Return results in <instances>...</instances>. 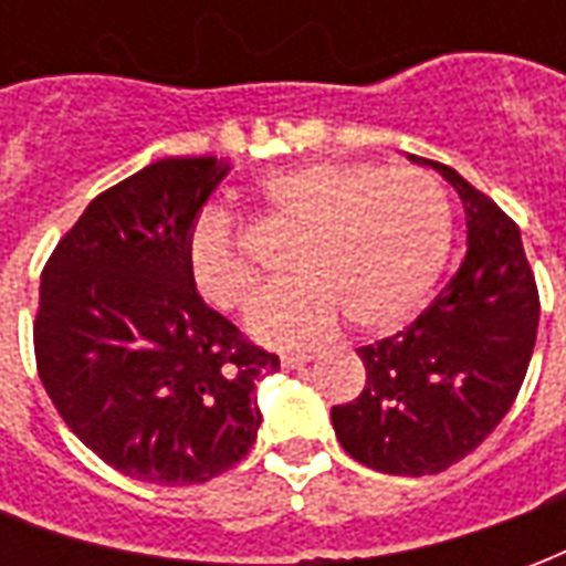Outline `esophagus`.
<instances>
[{
    "instance_id": "1",
    "label": "esophagus",
    "mask_w": 566,
    "mask_h": 566,
    "mask_svg": "<svg viewBox=\"0 0 566 566\" xmlns=\"http://www.w3.org/2000/svg\"><path fill=\"white\" fill-rule=\"evenodd\" d=\"M306 364H312V355H308V352H303V355H282L284 369H303Z\"/></svg>"
}]
</instances>
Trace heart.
<instances>
[{"mask_svg":"<svg viewBox=\"0 0 566 566\" xmlns=\"http://www.w3.org/2000/svg\"><path fill=\"white\" fill-rule=\"evenodd\" d=\"M272 221L300 230L291 248L296 279L248 308L258 343L294 348L331 336L343 315L360 333H391L424 306L451 245L442 187L418 169L364 160H308L258 181ZM187 272L214 308L245 306L258 270L239 245L233 218L202 209L187 233Z\"/></svg>","mask_w":566,"mask_h":566,"instance_id":"b5f03b06","label":"heart"}]
</instances>
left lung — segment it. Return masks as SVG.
<instances>
[{"label":"left lung","mask_w":566,"mask_h":566,"mask_svg":"<svg viewBox=\"0 0 566 566\" xmlns=\"http://www.w3.org/2000/svg\"><path fill=\"white\" fill-rule=\"evenodd\" d=\"M437 169L463 202L467 258L424 315L391 339L357 348L367 388L333 406L336 439L357 463L391 475L449 470L510 412L539 321L518 227L451 166Z\"/></svg>","instance_id":"8db88e82"}]
</instances>
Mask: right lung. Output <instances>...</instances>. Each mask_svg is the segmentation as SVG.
Wrapping results in <instances>:
<instances>
[{
	"label": "right lung",
	"mask_w": 566,
	"mask_h": 566,
	"mask_svg": "<svg viewBox=\"0 0 566 566\" xmlns=\"http://www.w3.org/2000/svg\"><path fill=\"white\" fill-rule=\"evenodd\" d=\"M233 166L166 157L84 209L42 272L35 364L69 430L117 473L197 485L254 446L279 357L202 303L187 233Z\"/></svg>",
	"instance_id": "1"
}]
</instances>
